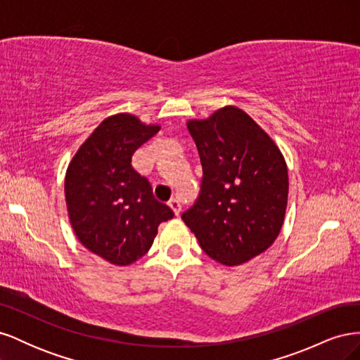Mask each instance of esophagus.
Returning a JSON list of instances; mask_svg holds the SVG:
<instances>
[{"label":"esophagus","instance_id":"esophagus-1","mask_svg":"<svg viewBox=\"0 0 360 360\" xmlns=\"http://www.w3.org/2000/svg\"><path fill=\"white\" fill-rule=\"evenodd\" d=\"M168 205L171 207V210L174 212V214H176V216H179V214H180V212H181V205H180L179 200H171V201L168 202Z\"/></svg>","mask_w":360,"mask_h":360}]
</instances>
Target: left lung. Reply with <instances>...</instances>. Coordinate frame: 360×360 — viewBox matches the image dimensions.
I'll return each mask as SVG.
<instances>
[{
  "label": "left lung",
  "instance_id": "8db88e82",
  "mask_svg": "<svg viewBox=\"0 0 360 360\" xmlns=\"http://www.w3.org/2000/svg\"><path fill=\"white\" fill-rule=\"evenodd\" d=\"M188 129L198 148L202 179L197 201L181 219L217 263H246L271 246L284 224V156L236 106H225L207 120H191Z\"/></svg>",
  "mask_w": 360,
  "mask_h": 360
}]
</instances>
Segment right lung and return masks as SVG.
Listing matches in <instances>:
<instances>
[{"label":"right lung","mask_w":360,"mask_h":360,"mask_svg":"<svg viewBox=\"0 0 360 360\" xmlns=\"http://www.w3.org/2000/svg\"><path fill=\"white\" fill-rule=\"evenodd\" d=\"M159 129L135 115H112L69 163L64 192L73 231L86 249L111 264L129 266L146 255L158 226L174 216L132 167L136 148Z\"/></svg>","instance_id":"obj_1"}]
</instances>
